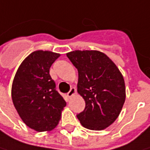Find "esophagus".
<instances>
[{
  "instance_id": "esophagus-1",
  "label": "esophagus",
  "mask_w": 150,
  "mask_h": 150,
  "mask_svg": "<svg viewBox=\"0 0 150 150\" xmlns=\"http://www.w3.org/2000/svg\"><path fill=\"white\" fill-rule=\"evenodd\" d=\"M76 93H77V90H76V88H72L70 89V91L67 93V97L70 98H72L73 95H75Z\"/></svg>"
}]
</instances>
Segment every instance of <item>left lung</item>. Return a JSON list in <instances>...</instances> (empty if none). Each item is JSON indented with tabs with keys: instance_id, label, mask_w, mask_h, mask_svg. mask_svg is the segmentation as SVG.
I'll list each match as a JSON object with an SVG mask.
<instances>
[{
	"instance_id": "1",
	"label": "left lung",
	"mask_w": 150,
	"mask_h": 150,
	"mask_svg": "<svg viewBox=\"0 0 150 150\" xmlns=\"http://www.w3.org/2000/svg\"><path fill=\"white\" fill-rule=\"evenodd\" d=\"M67 57L78 69V93L86 103L77 117L86 129H105L117 119L125 102L122 73L99 51L76 50L67 52Z\"/></svg>"
}]
</instances>
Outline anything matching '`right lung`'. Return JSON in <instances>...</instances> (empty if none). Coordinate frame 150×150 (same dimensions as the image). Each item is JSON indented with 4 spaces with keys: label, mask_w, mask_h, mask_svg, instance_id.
Here are the masks:
<instances>
[{
    "label": "right lung",
    "mask_w": 150,
    "mask_h": 150,
    "mask_svg": "<svg viewBox=\"0 0 150 150\" xmlns=\"http://www.w3.org/2000/svg\"><path fill=\"white\" fill-rule=\"evenodd\" d=\"M59 57V53L50 51H35L22 61L13 79L15 108L23 123L38 132L55 129L67 104L49 73Z\"/></svg>",
    "instance_id": "1"
}]
</instances>
